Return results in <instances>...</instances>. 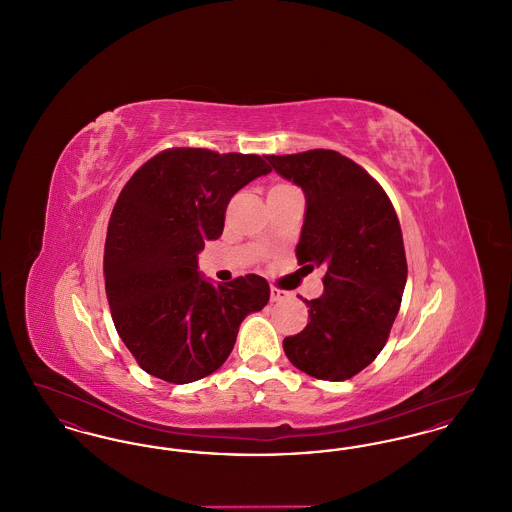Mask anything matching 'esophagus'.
<instances>
[{"label":"esophagus","instance_id":"obj_1","mask_svg":"<svg viewBox=\"0 0 512 512\" xmlns=\"http://www.w3.org/2000/svg\"><path fill=\"white\" fill-rule=\"evenodd\" d=\"M290 297H292V293L286 292V290H282V288H276V286L270 288V301H274V303L286 301V299H290Z\"/></svg>","mask_w":512,"mask_h":512}]
</instances>
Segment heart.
I'll list each match as a JSON object with an SVG mask.
<instances>
[{"mask_svg": "<svg viewBox=\"0 0 512 512\" xmlns=\"http://www.w3.org/2000/svg\"><path fill=\"white\" fill-rule=\"evenodd\" d=\"M286 188H293V186L286 184V182H276L268 188V194H274V192H280V190H286Z\"/></svg>", "mask_w": 512, "mask_h": 512, "instance_id": "1", "label": "heart"}]
</instances>
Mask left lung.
Returning <instances> with one entry per match:
<instances>
[{"label": "left lung", "mask_w": 512, "mask_h": 512, "mask_svg": "<svg viewBox=\"0 0 512 512\" xmlns=\"http://www.w3.org/2000/svg\"><path fill=\"white\" fill-rule=\"evenodd\" d=\"M307 199L297 261L322 268L324 293L307 326L284 340L293 366L318 380L359 374L384 349L407 282L401 224L384 188L332 149L267 155Z\"/></svg>", "instance_id": "8db88e82"}]
</instances>
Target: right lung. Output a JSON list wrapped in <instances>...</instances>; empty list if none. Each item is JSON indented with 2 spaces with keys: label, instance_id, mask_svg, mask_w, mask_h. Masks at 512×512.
<instances>
[{
  "label": "right lung",
  "instance_id": "add662e5",
  "mask_svg": "<svg viewBox=\"0 0 512 512\" xmlns=\"http://www.w3.org/2000/svg\"><path fill=\"white\" fill-rule=\"evenodd\" d=\"M267 172L253 153L171 147L124 184L107 226L103 278L115 328L147 374L171 384L213 374L242 320L267 305L263 276L215 286L197 272V253L220 238L232 195Z\"/></svg>",
  "mask_w": 512,
  "mask_h": 512
}]
</instances>
